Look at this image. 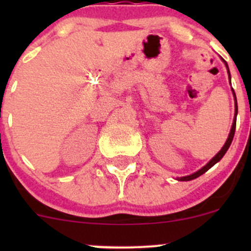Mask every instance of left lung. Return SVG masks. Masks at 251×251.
I'll return each mask as SVG.
<instances>
[{
  "label": "left lung",
  "instance_id": "obj_1",
  "mask_svg": "<svg viewBox=\"0 0 251 251\" xmlns=\"http://www.w3.org/2000/svg\"><path fill=\"white\" fill-rule=\"evenodd\" d=\"M225 64H226V67H227V63H226V62H225ZM227 70H228V67H227ZM228 74H229V70H228ZM229 77H231V76H229ZM233 95H234V92H233ZM234 100H235V95H234ZM237 113H238V105H237V100H235V116H234L233 124H232L231 132H229V136H228V138H227V141H226V143H225V146L222 147V149H221V151H220L219 153H217L216 155H215L214 158H212L211 160H210L209 163H207L206 165L204 166V168H201V170H199V171H197V173H194V174L189 175V176H186V177H181V178H179V181H191V179H194V178H197V177L201 176V175H203L204 173H206V171L209 170L210 168H212V166H214L215 164L217 163V161H220V160H221V159H222V156H224L225 154H226L227 149L229 148V146H231L232 141H233V137H234V132H235V121H237Z\"/></svg>",
  "mask_w": 251,
  "mask_h": 251
}]
</instances>
